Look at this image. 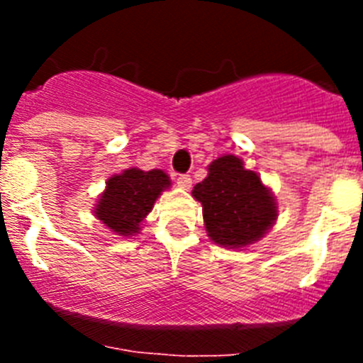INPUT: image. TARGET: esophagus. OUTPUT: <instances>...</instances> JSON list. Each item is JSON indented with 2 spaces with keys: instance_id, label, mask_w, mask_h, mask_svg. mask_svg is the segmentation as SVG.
Returning a JSON list of instances; mask_svg holds the SVG:
<instances>
[{
  "instance_id": "esophagus-1",
  "label": "esophagus",
  "mask_w": 363,
  "mask_h": 363,
  "mask_svg": "<svg viewBox=\"0 0 363 363\" xmlns=\"http://www.w3.org/2000/svg\"><path fill=\"white\" fill-rule=\"evenodd\" d=\"M176 184H178L182 189H191L192 178L189 174H178L176 176Z\"/></svg>"
}]
</instances>
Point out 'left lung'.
Segmentation results:
<instances>
[{
    "label": "left lung",
    "instance_id": "obj_1",
    "mask_svg": "<svg viewBox=\"0 0 363 363\" xmlns=\"http://www.w3.org/2000/svg\"><path fill=\"white\" fill-rule=\"evenodd\" d=\"M192 196L203 207L207 234L229 249L258 242L278 216L274 196L255 171L233 154L209 165V174L194 185Z\"/></svg>",
    "mask_w": 363,
    "mask_h": 363
}]
</instances>
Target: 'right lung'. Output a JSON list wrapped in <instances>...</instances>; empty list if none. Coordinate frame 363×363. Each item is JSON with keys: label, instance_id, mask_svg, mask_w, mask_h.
<instances>
[{"label": "right lung", "instance_id": "obj_1", "mask_svg": "<svg viewBox=\"0 0 363 363\" xmlns=\"http://www.w3.org/2000/svg\"><path fill=\"white\" fill-rule=\"evenodd\" d=\"M169 185L171 179L160 169L142 171L133 167L114 174L107 179V189L99 196L96 218L120 236H134L143 218L152 211L154 201Z\"/></svg>", "mask_w": 363, "mask_h": 363}]
</instances>
